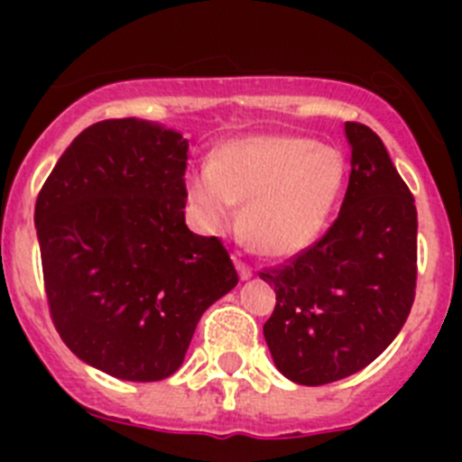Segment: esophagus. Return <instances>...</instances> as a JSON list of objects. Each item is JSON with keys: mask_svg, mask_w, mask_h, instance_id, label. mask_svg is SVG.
I'll return each instance as SVG.
<instances>
[{"mask_svg": "<svg viewBox=\"0 0 462 462\" xmlns=\"http://www.w3.org/2000/svg\"><path fill=\"white\" fill-rule=\"evenodd\" d=\"M234 263H236V271H238L240 280H250V277H252V268L247 266V263H243V261H240V259H234Z\"/></svg>", "mask_w": 462, "mask_h": 462, "instance_id": "obj_1", "label": "esophagus"}]
</instances>
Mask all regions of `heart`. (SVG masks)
<instances>
[{"label":"heart","mask_w":462,"mask_h":462,"mask_svg":"<svg viewBox=\"0 0 462 462\" xmlns=\"http://www.w3.org/2000/svg\"><path fill=\"white\" fill-rule=\"evenodd\" d=\"M337 148L291 134H259L224 143L210 164L187 175L196 222L222 234L243 206V234L256 252L289 259L319 243L345 187Z\"/></svg>","instance_id":"b5f03b06"}]
</instances>
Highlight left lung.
<instances>
[{"label": "left lung", "instance_id": "left-lung-1", "mask_svg": "<svg viewBox=\"0 0 462 462\" xmlns=\"http://www.w3.org/2000/svg\"><path fill=\"white\" fill-rule=\"evenodd\" d=\"M352 173L333 226L296 259L259 273L277 303L263 337L303 386L358 373L395 340L414 303L416 206L382 138L345 122Z\"/></svg>", "mask_w": 462, "mask_h": 462}]
</instances>
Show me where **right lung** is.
<instances>
[{
    "mask_svg": "<svg viewBox=\"0 0 462 462\" xmlns=\"http://www.w3.org/2000/svg\"><path fill=\"white\" fill-rule=\"evenodd\" d=\"M187 150L180 132L157 122H97L36 199L52 324L110 377H171L201 314L238 284L224 245L185 224Z\"/></svg>",
    "mask_w": 462,
    "mask_h": 462,
    "instance_id": "add662e5",
    "label": "right lung"
}]
</instances>
